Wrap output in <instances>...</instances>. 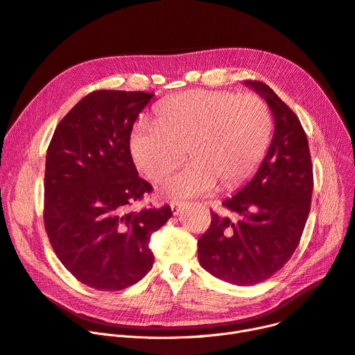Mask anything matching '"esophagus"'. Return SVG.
<instances>
[{
  "mask_svg": "<svg viewBox=\"0 0 355 355\" xmlns=\"http://www.w3.org/2000/svg\"><path fill=\"white\" fill-rule=\"evenodd\" d=\"M183 206H184V205H183L182 202H171V207H172L173 215H179V212L182 211Z\"/></svg>",
  "mask_w": 355,
  "mask_h": 355,
  "instance_id": "1",
  "label": "esophagus"
}]
</instances>
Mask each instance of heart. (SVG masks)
<instances>
[{"mask_svg":"<svg viewBox=\"0 0 355 355\" xmlns=\"http://www.w3.org/2000/svg\"><path fill=\"white\" fill-rule=\"evenodd\" d=\"M270 113L254 94L192 90L173 96L156 112V121L137 123L130 153L152 180L168 175L186 155L192 162L163 182L172 198H195L245 182L258 168L270 137Z\"/></svg>","mask_w":355,"mask_h":355,"instance_id":"b5f03b06","label":"heart"}]
</instances>
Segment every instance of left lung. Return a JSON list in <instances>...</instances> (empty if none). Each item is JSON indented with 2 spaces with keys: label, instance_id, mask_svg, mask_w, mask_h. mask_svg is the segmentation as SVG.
<instances>
[{
  "label": "left lung",
  "instance_id": "obj_1",
  "mask_svg": "<svg viewBox=\"0 0 355 355\" xmlns=\"http://www.w3.org/2000/svg\"><path fill=\"white\" fill-rule=\"evenodd\" d=\"M268 104L274 136L254 178L223 206L238 220L212 214L198 241L199 263L214 277L246 286L272 277L295 252L311 209L314 179L300 119L262 81H243Z\"/></svg>",
  "mask_w": 355,
  "mask_h": 355
}]
</instances>
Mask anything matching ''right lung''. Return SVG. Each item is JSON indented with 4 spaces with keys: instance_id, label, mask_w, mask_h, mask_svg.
I'll use <instances>...</instances> for the list:
<instances>
[{
    "instance_id": "1",
    "label": "right lung",
    "mask_w": 355,
    "mask_h": 355,
    "mask_svg": "<svg viewBox=\"0 0 355 355\" xmlns=\"http://www.w3.org/2000/svg\"><path fill=\"white\" fill-rule=\"evenodd\" d=\"M152 93L98 90L81 98L53 135L46 156L44 225L71 275L98 291L135 285L153 266L150 235L169 206L129 212L152 191L130 155V135Z\"/></svg>"
}]
</instances>
